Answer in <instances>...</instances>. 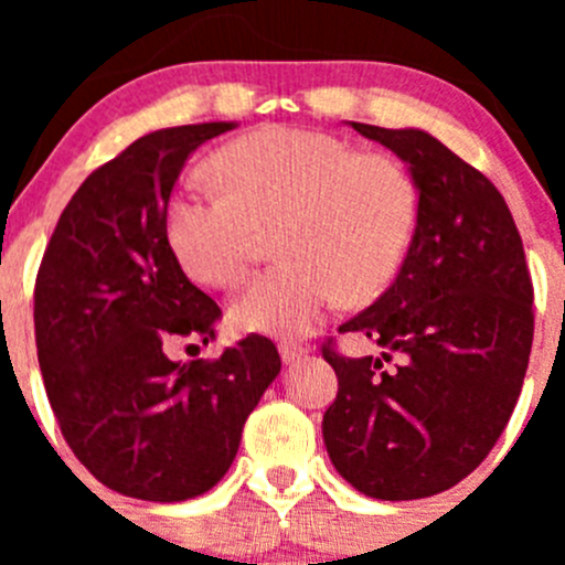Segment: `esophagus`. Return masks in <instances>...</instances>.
<instances>
[{
	"mask_svg": "<svg viewBox=\"0 0 565 565\" xmlns=\"http://www.w3.org/2000/svg\"><path fill=\"white\" fill-rule=\"evenodd\" d=\"M278 352H281V361L284 363H295L298 358L306 355V347L303 344H295V341H281L278 344Z\"/></svg>",
	"mask_w": 565,
	"mask_h": 565,
	"instance_id": "esophagus-1",
	"label": "esophagus"
}]
</instances>
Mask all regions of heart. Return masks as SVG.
Returning <instances> with one entry per match:
<instances>
[{
	"instance_id": "1",
	"label": "heart",
	"mask_w": 565,
	"mask_h": 565,
	"mask_svg": "<svg viewBox=\"0 0 565 565\" xmlns=\"http://www.w3.org/2000/svg\"><path fill=\"white\" fill-rule=\"evenodd\" d=\"M169 202L167 232L191 276L235 287L267 226H278L276 267L232 303L237 328L300 339L352 295L372 298L396 276L418 215L407 169L358 152L324 130L267 125L230 141Z\"/></svg>"
}]
</instances>
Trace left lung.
<instances>
[{"instance_id": "obj_1", "label": "left lung", "mask_w": 565, "mask_h": 565, "mask_svg": "<svg viewBox=\"0 0 565 565\" xmlns=\"http://www.w3.org/2000/svg\"><path fill=\"white\" fill-rule=\"evenodd\" d=\"M409 167L418 221L396 281L341 333L383 358H322L339 377L322 437L339 476L377 500H418L470 476L503 435L533 347V281L498 188L424 130L352 122ZM393 354L399 363L385 370Z\"/></svg>"}]
</instances>
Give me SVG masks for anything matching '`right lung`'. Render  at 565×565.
I'll return each mask as SVG.
<instances>
[{
  "mask_svg": "<svg viewBox=\"0 0 565 565\" xmlns=\"http://www.w3.org/2000/svg\"><path fill=\"white\" fill-rule=\"evenodd\" d=\"M232 128L136 139L73 193L40 262L35 344L51 409L76 459L128 498L180 503L213 489L281 372L276 344L256 333L218 358H169L177 341H213L221 317L169 246V196L188 156Z\"/></svg>",
  "mask_w": 565,
  "mask_h": 565,
  "instance_id": "obj_1",
  "label": "right lung"
}]
</instances>
